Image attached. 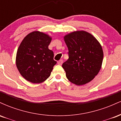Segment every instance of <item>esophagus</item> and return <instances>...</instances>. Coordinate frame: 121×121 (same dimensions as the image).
<instances>
[{
    "instance_id": "34e87169",
    "label": "esophagus",
    "mask_w": 121,
    "mask_h": 121,
    "mask_svg": "<svg viewBox=\"0 0 121 121\" xmlns=\"http://www.w3.org/2000/svg\"><path fill=\"white\" fill-rule=\"evenodd\" d=\"M62 63H63V60H59V61L57 62V64L60 65H61L62 64Z\"/></svg>"
}]
</instances>
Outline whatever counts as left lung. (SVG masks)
I'll return each instance as SVG.
<instances>
[{
    "instance_id": "obj_1",
    "label": "left lung",
    "mask_w": 121,
    "mask_h": 121,
    "mask_svg": "<svg viewBox=\"0 0 121 121\" xmlns=\"http://www.w3.org/2000/svg\"><path fill=\"white\" fill-rule=\"evenodd\" d=\"M64 39L69 51V59L62 65L66 78L77 85L89 82L102 66L104 53L101 44L84 30L73 32Z\"/></svg>"
}]
</instances>
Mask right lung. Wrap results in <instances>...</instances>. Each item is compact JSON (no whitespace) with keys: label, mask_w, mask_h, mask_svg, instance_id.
<instances>
[{"label":"right lung","mask_w":121,"mask_h":121,"mask_svg":"<svg viewBox=\"0 0 121 121\" xmlns=\"http://www.w3.org/2000/svg\"><path fill=\"white\" fill-rule=\"evenodd\" d=\"M52 37L39 31L27 35L20 43L16 57V64L20 73L34 84L45 81L51 75L57 62L53 52L49 49Z\"/></svg>","instance_id":"add662e5"}]
</instances>
